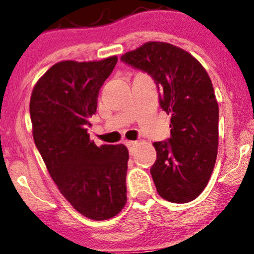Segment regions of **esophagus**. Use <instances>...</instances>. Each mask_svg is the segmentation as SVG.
I'll use <instances>...</instances> for the list:
<instances>
[{
    "label": "esophagus",
    "mask_w": 254,
    "mask_h": 254,
    "mask_svg": "<svg viewBox=\"0 0 254 254\" xmlns=\"http://www.w3.org/2000/svg\"><path fill=\"white\" fill-rule=\"evenodd\" d=\"M137 145H138V141H127V148H129L130 154L133 153L134 147H136Z\"/></svg>",
    "instance_id": "esophagus-1"
}]
</instances>
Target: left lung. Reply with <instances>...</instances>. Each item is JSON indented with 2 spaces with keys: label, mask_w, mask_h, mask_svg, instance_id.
I'll list each match as a JSON object with an SVG mask.
<instances>
[{
  "label": "left lung",
  "mask_w": 254,
  "mask_h": 254,
  "mask_svg": "<svg viewBox=\"0 0 254 254\" xmlns=\"http://www.w3.org/2000/svg\"><path fill=\"white\" fill-rule=\"evenodd\" d=\"M121 60L153 77L160 107L171 115V138L153 143L158 194L173 203L195 200L208 185L218 148V103L207 70L187 51L164 42L145 43Z\"/></svg>",
  "instance_id": "1"
}]
</instances>
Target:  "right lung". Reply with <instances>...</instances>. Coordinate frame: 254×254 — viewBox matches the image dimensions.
Returning <instances> with one entry per match:
<instances>
[{
	"instance_id": "right-lung-1",
	"label": "right lung",
	"mask_w": 254,
	"mask_h": 254,
	"mask_svg": "<svg viewBox=\"0 0 254 254\" xmlns=\"http://www.w3.org/2000/svg\"><path fill=\"white\" fill-rule=\"evenodd\" d=\"M116 63V56L57 63L30 99L33 140L51 178L72 207L94 221L113 218L127 203L129 151L123 144L96 146L87 131Z\"/></svg>"
}]
</instances>
